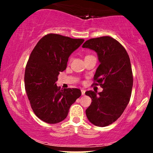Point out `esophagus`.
Listing matches in <instances>:
<instances>
[{"label":"esophagus","mask_w":153,"mask_h":153,"mask_svg":"<svg viewBox=\"0 0 153 153\" xmlns=\"http://www.w3.org/2000/svg\"><path fill=\"white\" fill-rule=\"evenodd\" d=\"M85 91L84 90V89H82V90H81L82 95H85Z\"/></svg>","instance_id":"esophagus-1"}]
</instances>
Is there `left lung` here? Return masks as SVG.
Wrapping results in <instances>:
<instances>
[{
	"label": "left lung",
	"mask_w": 153,
	"mask_h": 153,
	"mask_svg": "<svg viewBox=\"0 0 153 153\" xmlns=\"http://www.w3.org/2000/svg\"><path fill=\"white\" fill-rule=\"evenodd\" d=\"M97 53L100 65L94 75V85L101 92H85L92 102L85 110L87 118L94 125L106 127L117 121L129 102L133 85L130 59L118 41L110 36L87 40L82 45Z\"/></svg>",
	"instance_id": "1"
}]
</instances>
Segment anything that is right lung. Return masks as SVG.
Here are the masks:
<instances>
[{
  "mask_svg": "<svg viewBox=\"0 0 153 153\" xmlns=\"http://www.w3.org/2000/svg\"><path fill=\"white\" fill-rule=\"evenodd\" d=\"M84 42L56 34L43 36L32 50L24 74L25 89L33 111L48 124L66 118L70 107L81 96L78 88L57 86L59 72L66 69L70 55Z\"/></svg>",
  "mask_w": 153,
  "mask_h": 153,
  "instance_id": "right-lung-1",
  "label": "right lung"
}]
</instances>
